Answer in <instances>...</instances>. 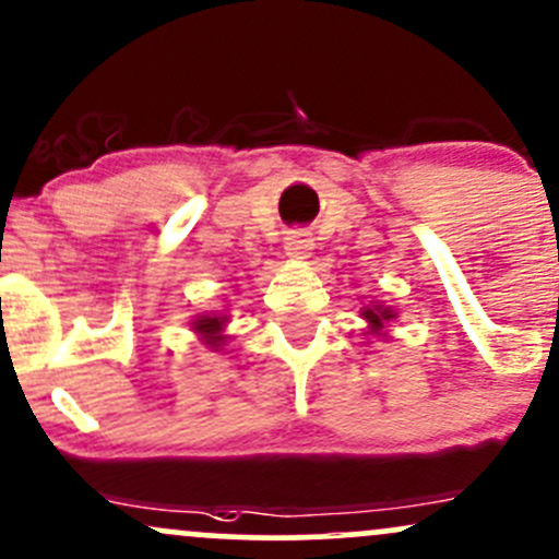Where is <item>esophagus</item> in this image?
<instances>
[{
	"label": "esophagus",
	"instance_id": "obj_1",
	"mask_svg": "<svg viewBox=\"0 0 559 559\" xmlns=\"http://www.w3.org/2000/svg\"><path fill=\"white\" fill-rule=\"evenodd\" d=\"M286 254L294 257V260H305L312 251V236L308 230H292L289 236L284 238Z\"/></svg>",
	"mask_w": 559,
	"mask_h": 559
}]
</instances>
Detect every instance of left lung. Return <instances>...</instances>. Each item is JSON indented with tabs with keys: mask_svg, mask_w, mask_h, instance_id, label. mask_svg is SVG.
Masks as SVG:
<instances>
[{
	"mask_svg": "<svg viewBox=\"0 0 559 559\" xmlns=\"http://www.w3.org/2000/svg\"><path fill=\"white\" fill-rule=\"evenodd\" d=\"M364 316H366V318H369V323H371V326H373V329H379V326H382V323H384V321H390V318H392V316H395V312H392L390 308H377V305H373V308H369V310H366V312H364Z\"/></svg>",
	"mask_w": 559,
	"mask_h": 559,
	"instance_id": "left-lung-1",
	"label": "left lung"
}]
</instances>
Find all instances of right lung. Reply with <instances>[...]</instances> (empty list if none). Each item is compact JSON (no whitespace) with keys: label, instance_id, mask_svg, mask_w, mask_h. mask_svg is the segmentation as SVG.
<instances>
[{"label":"right lung","instance_id":"obj_1","mask_svg":"<svg viewBox=\"0 0 559 559\" xmlns=\"http://www.w3.org/2000/svg\"><path fill=\"white\" fill-rule=\"evenodd\" d=\"M223 326H225V318H212V316H201L199 321L193 323V329L199 331V334H204L206 345L212 347H219V342H223V334H219Z\"/></svg>","mask_w":559,"mask_h":559}]
</instances>
